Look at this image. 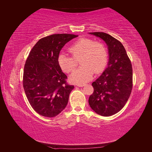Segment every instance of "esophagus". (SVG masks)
Wrapping results in <instances>:
<instances>
[{"label":"esophagus","mask_w":152,"mask_h":152,"mask_svg":"<svg viewBox=\"0 0 152 152\" xmlns=\"http://www.w3.org/2000/svg\"><path fill=\"white\" fill-rule=\"evenodd\" d=\"M84 86H85L84 84H77V86H78V87H83Z\"/></svg>","instance_id":"esophagus-1"}]
</instances>
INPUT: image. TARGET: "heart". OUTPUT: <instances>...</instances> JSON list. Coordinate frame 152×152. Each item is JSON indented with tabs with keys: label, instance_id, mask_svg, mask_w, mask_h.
<instances>
[{
	"label": "heart",
	"instance_id": "b5f03b06",
	"mask_svg": "<svg viewBox=\"0 0 152 152\" xmlns=\"http://www.w3.org/2000/svg\"><path fill=\"white\" fill-rule=\"evenodd\" d=\"M72 57L60 54L58 57V65L61 70L66 73L75 70L79 58L80 67L72 73L71 80L74 83H85L93 78L94 72L102 73L108 63V52L103 44L94 42L89 38L77 40L68 48Z\"/></svg>",
	"mask_w": 152,
	"mask_h": 152
}]
</instances>
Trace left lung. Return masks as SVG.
<instances>
[{
    "label": "left lung",
    "mask_w": 152,
    "mask_h": 152,
    "mask_svg": "<svg viewBox=\"0 0 152 152\" xmlns=\"http://www.w3.org/2000/svg\"><path fill=\"white\" fill-rule=\"evenodd\" d=\"M103 39L108 45V67L92 83L94 92L89 98L91 108L100 115L108 117L125 106L132 89V68L120 41L104 32L89 33Z\"/></svg>",
    "instance_id": "8db88e82"
}]
</instances>
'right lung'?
<instances>
[{"label": "right lung", "instance_id": "obj_1", "mask_svg": "<svg viewBox=\"0 0 152 152\" xmlns=\"http://www.w3.org/2000/svg\"><path fill=\"white\" fill-rule=\"evenodd\" d=\"M77 36L53 34L40 39L26 59L23 85L31 107L40 115L53 117L66 107L74 86L67 84L58 57L64 45Z\"/></svg>", "mask_w": 152, "mask_h": 152}]
</instances>
